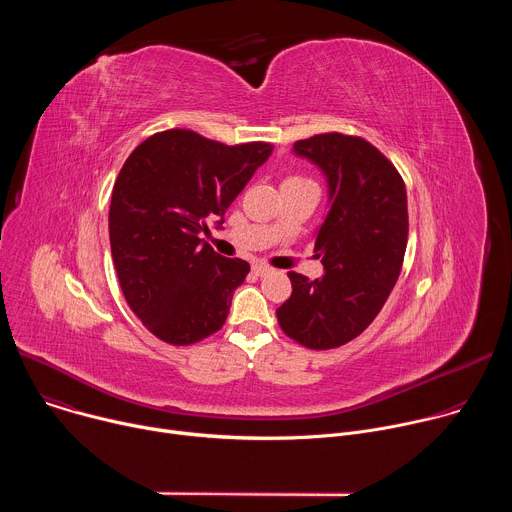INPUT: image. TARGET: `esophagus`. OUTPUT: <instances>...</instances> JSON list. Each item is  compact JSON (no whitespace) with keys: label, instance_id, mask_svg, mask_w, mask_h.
Here are the masks:
<instances>
[{"label":"esophagus","instance_id":"1","mask_svg":"<svg viewBox=\"0 0 512 512\" xmlns=\"http://www.w3.org/2000/svg\"><path fill=\"white\" fill-rule=\"evenodd\" d=\"M273 269L269 267V265H263V263H255L253 265V273L255 275H259V277H263V275H269Z\"/></svg>","mask_w":512,"mask_h":512}]
</instances>
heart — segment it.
Segmentation results:
<instances>
[{
  "label": "heart",
  "mask_w": 512,
  "mask_h": 512,
  "mask_svg": "<svg viewBox=\"0 0 512 512\" xmlns=\"http://www.w3.org/2000/svg\"><path fill=\"white\" fill-rule=\"evenodd\" d=\"M285 182H312V180H308V178H302V176H291V178H287Z\"/></svg>",
  "instance_id": "1"
}]
</instances>
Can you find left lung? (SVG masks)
Wrapping results in <instances>:
<instances>
[{
	"label": "left lung",
	"mask_w": 512,
	"mask_h": 512,
	"mask_svg": "<svg viewBox=\"0 0 512 512\" xmlns=\"http://www.w3.org/2000/svg\"><path fill=\"white\" fill-rule=\"evenodd\" d=\"M294 152L328 178L330 210L314 245L326 273L310 281L289 271L291 296L277 308V322L298 344L328 350L367 330L399 279L407 190L397 168L362 137L320 133L296 141Z\"/></svg>",
	"instance_id": "8db88e82"
}]
</instances>
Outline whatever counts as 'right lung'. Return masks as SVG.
<instances>
[{"label": "right lung", "mask_w": 512, "mask_h": 512, "mask_svg": "<svg viewBox=\"0 0 512 512\" xmlns=\"http://www.w3.org/2000/svg\"><path fill=\"white\" fill-rule=\"evenodd\" d=\"M273 145H225L190 129L141 141L111 196L109 239L131 312L154 336L190 346L223 328L249 263L227 259L200 239L223 216Z\"/></svg>", "instance_id": "1"}]
</instances>
